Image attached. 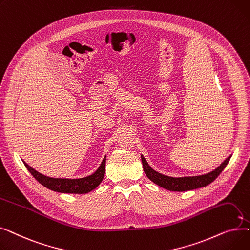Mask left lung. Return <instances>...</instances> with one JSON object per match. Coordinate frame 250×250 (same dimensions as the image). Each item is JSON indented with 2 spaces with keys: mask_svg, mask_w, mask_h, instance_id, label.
<instances>
[{
  "mask_svg": "<svg viewBox=\"0 0 250 250\" xmlns=\"http://www.w3.org/2000/svg\"><path fill=\"white\" fill-rule=\"evenodd\" d=\"M141 158H142L144 171H145L147 177L151 181L156 183L157 186L171 191H187V190L204 188L209 185L211 182H213L223 170H224V168L226 167V165L228 164L231 158V156H229L224 162H222L219 167H217L211 172L203 174V175H198V176H185V177H171V176L161 174L159 172L155 171V170L148 164L146 159L144 158L143 155H141Z\"/></svg>",
  "mask_w": 250,
  "mask_h": 250,
  "instance_id": "1",
  "label": "left lung"
}]
</instances>
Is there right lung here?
Wrapping results in <instances>:
<instances>
[{"label":"right lung","mask_w":250,"mask_h":250,"mask_svg":"<svg viewBox=\"0 0 250 250\" xmlns=\"http://www.w3.org/2000/svg\"><path fill=\"white\" fill-rule=\"evenodd\" d=\"M105 162H106V156L104 157L100 166L96 171L89 176L83 178H54L48 177L42 173L37 172L35 169L26 164L24 161L25 167L33 175V177L42 185L48 189L54 191L62 192V193H88L91 190L95 189L103 179L105 173Z\"/></svg>","instance_id":"obj_1"}]
</instances>
